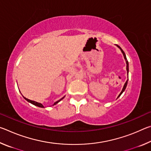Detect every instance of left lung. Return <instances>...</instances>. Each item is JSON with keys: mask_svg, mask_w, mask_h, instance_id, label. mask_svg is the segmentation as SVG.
<instances>
[{"mask_svg": "<svg viewBox=\"0 0 151 151\" xmlns=\"http://www.w3.org/2000/svg\"><path fill=\"white\" fill-rule=\"evenodd\" d=\"M116 46L117 47H118L120 49H121V52H122V54H123V56H124V59H125V61H126V63H127V75L128 74H129V62H128V60H127V57H126V55H125V53H124V52L123 50H122V48L119 47V45H116ZM127 83H128V79H127V81H126V83H124V86H123V88H122V91L121 92V93L119 94V95L118 96V98L122 94V93H123V92L124 91V90H125V88H126V87H127Z\"/></svg>", "mask_w": 151, "mask_h": 151, "instance_id": "8db88e82", "label": "left lung"}]
</instances>
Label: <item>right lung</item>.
Returning a JSON list of instances; mask_svg holds the SVG:
<instances>
[{"label":"right lung","instance_id":"obj_1","mask_svg":"<svg viewBox=\"0 0 151 151\" xmlns=\"http://www.w3.org/2000/svg\"><path fill=\"white\" fill-rule=\"evenodd\" d=\"M23 97H24V96H23ZM64 98H65V96L63 97L62 99H60V100H58V101L55 102V103H54V104H57V103H58V102H60V101L61 100H62V99H63ZM24 99H25V100H26V101H27L28 102H29V103H30L31 104H34V105H35V106H39V107H41V108H43V107H44V106H43L41 103H37V102H35V101H31V100H30V99H27V98H25V97H24Z\"/></svg>","mask_w":151,"mask_h":151}]
</instances>
